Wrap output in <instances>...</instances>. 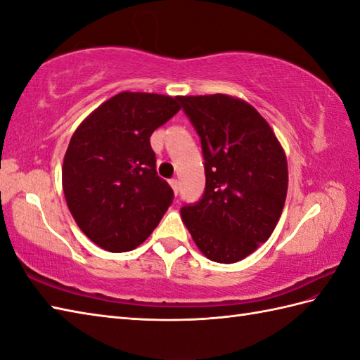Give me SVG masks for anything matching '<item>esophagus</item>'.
Segmentation results:
<instances>
[{
    "mask_svg": "<svg viewBox=\"0 0 360 360\" xmlns=\"http://www.w3.org/2000/svg\"><path fill=\"white\" fill-rule=\"evenodd\" d=\"M170 186H172V188H173L174 195L178 196V193H179V182H178V179H170Z\"/></svg>",
    "mask_w": 360,
    "mask_h": 360,
    "instance_id": "34e87169",
    "label": "esophagus"
}]
</instances>
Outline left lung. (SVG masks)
I'll return each mask as SVG.
<instances>
[{
  "label": "left lung",
  "mask_w": 360,
  "mask_h": 360,
  "mask_svg": "<svg viewBox=\"0 0 360 360\" xmlns=\"http://www.w3.org/2000/svg\"><path fill=\"white\" fill-rule=\"evenodd\" d=\"M179 102L201 139L205 188L181 217L212 262L250 255L277 226L288 192L285 151L269 124L248 102L226 94Z\"/></svg>",
  "instance_id": "8db88e82"
}]
</instances>
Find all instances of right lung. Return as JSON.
Instances as JSON below:
<instances>
[{
	"instance_id": "right-lung-1",
	"label": "right lung",
	"mask_w": 360,
	"mask_h": 360,
	"mask_svg": "<svg viewBox=\"0 0 360 360\" xmlns=\"http://www.w3.org/2000/svg\"><path fill=\"white\" fill-rule=\"evenodd\" d=\"M179 97L120 93L82 122L63 160V192L75 223L108 252L136 249L173 202L156 172L150 136L181 110Z\"/></svg>"
}]
</instances>
